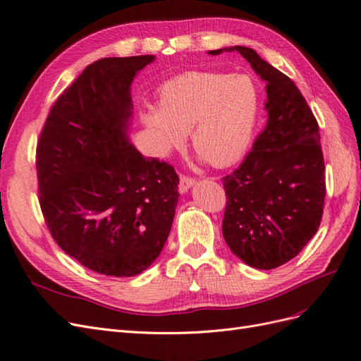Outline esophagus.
Masks as SVG:
<instances>
[{
    "mask_svg": "<svg viewBox=\"0 0 361 361\" xmlns=\"http://www.w3.org/2000/svg\"><path fill=\"white\" fill-rule=\"evenodd\" d=\"M193 184H195V178H192V177H189V176H181V177H180V184H178L180 193H185V192H188Z\"/></svg>",
    "mask_w": 361,
    "mask_h": 361,
    "instance_id": "1",
    "label": "esophagus"
}]
</instances>
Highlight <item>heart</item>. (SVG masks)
Segmentation results:
<instances>
[{
    "instance_id": "obj_1",
    "label": "heart",
    "mask_w": 361,
    "mask_h": 361,
    "mask_svg": "<svg viewBox=\"0 0 361 361\" xmlns=\"http://www.w3.org/2000/svg\"><path fill=\"white\" fill-rule=\"evenodd\" d=\"M259 103L258 87L247 75L188 72L159 88L157 106H145L141 120L156 156L183 148L190 132L196 153L225 168L246 154Z\"/></svg>"
}]
</instances>
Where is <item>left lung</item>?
Returning a JSON list of instances; mask_svg holds the SVG:
<instances>
[{"instance_id": "8db88e82", "label": "left lung", "mask_w": 361, "mask_h": 361, "mask_svg": "<svg viewBox=\"0 0 361 361\" xmlns=\"http://www.w3.org/2000/svg\"><path fill=\"white\" fill-rule=\"evenodd\" d=\"M225 51L241 54L267 82L269 121L243 164L222 178V232L240 259L271 270L297 257L321 225L325 166L319 126L286 75L246 46Z\"/></svg>"}]
</instances>
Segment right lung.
Listing matches in <instances>:
<instances>
[{"mask_svg": "<svg viewBox=\"0 0 361 361\" xmlns=\"http://www.w3.org/2000/svg\"><path fill=\"white\" fill-rule=\"evenodd\" d=\"M153 55L102 58L56 99L36 151L39 202L51 235L87 269L142 273L168 240L178 176L127 139L130 84Z\"/></svg>", "mask_w": 361, "mask_h": 361, "instance_id": "right-lung-1", "label": "right lung"}]
</instances>
